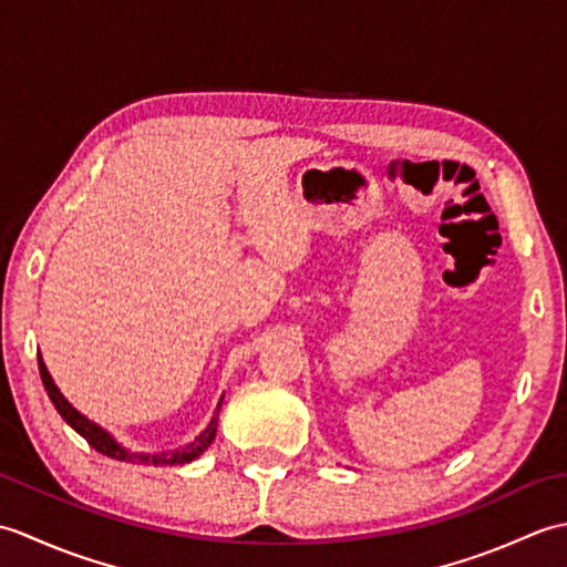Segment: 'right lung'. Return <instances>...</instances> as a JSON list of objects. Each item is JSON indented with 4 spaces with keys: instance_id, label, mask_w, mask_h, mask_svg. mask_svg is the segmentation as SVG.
I'll return each instance as SVG.
<instances>
[{
    "instance_id": "add662e5",
    "label": "right lung",
    "mask_w": 567,
    "mask_h": 567,
    "mask_svg": "<svg viewBox=\"0 0 567 567\" xmlns=\"http://www.w3.org/2000/svg\"><path fill=\"white\" fill-rule=\"evenodd\" d=\"M39 370H41V380H43V388L48 392V396H51V402L55 404L58 414L63 416L68 424L75 429L80 436L87 441L94 451L102 453V455H110L114 457V461H122V463H138V465H185V463H192L195 457H199L204 451L209 449L214 436H216V424H219V409H221V402L216 404V412L209 421V426L204 429L199 436L183 445V449L177 451H167V453H131L128 449H124L122 443H116L110 433H106L102 426L94 424V421H90L87 416H82L75 406H72L63 392H60L55 388V382L51 378V372H48L43 358L39 355ZM224 400V396H221Z\"/></svg>"
}]
</instances>
